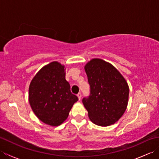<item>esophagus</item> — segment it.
<instances>
[{
	"instance_id": "obj_1",
	"label": "esophagus",
	"mask_w": 159,
	"mask_h": 159,
	"mask_svg": "<svg viewBox=\"0 0 159 159\" xmlns=\"http://www.w3.org/2000/svg\"><path fill=\"white\" fill-rule=\"evenodd\" d=\"M77 96L78 98H79V100H80V99H81V93H80V92L77 94Z\"/></svg>"
}]
</instances>
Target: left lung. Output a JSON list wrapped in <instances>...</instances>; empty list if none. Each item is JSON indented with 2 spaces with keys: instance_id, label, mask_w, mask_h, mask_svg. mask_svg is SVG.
Returning a JSON list of instances; mask_svg holds the SVG:
<instances>
[{
  "instance_id": "obj_1",
  "label": "left lung",
  "mask_w": 159,
  "mask_h": 159,
  "mask_svg": "<svg viewBox=\"0 0 159 159\" xmlns=\"http://www.w3.org/2000/svg\"><path fill=\"white\" fill-rule=\"evenodd\" d=\"M90 93L82 102L91 121L107 126L122 116L126 109L129 88L116 68L104 61L93 59L85 67Z\"/></svg>"
}]
</instances>
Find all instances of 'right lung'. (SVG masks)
Wrapping results in <instances>:
<instances>
[{
    "instance_id": "obj_1",
    "label": "right lung",
    "mask_w": 159,
    "mask_h": 159,
    "mask_svg": "<svg viewBox=\"0 0 159 159\" xmlns=\"http://www.w3.org/2000/svg\"><path fill=\"white\" fill-rule=\"evenodd\" d=\"M29 103L43 123L59 126L65 121L73 104L79 100L66 80L64 66L54 61L40 70L29 86Z\"/></svg>"
}]
</instances>
